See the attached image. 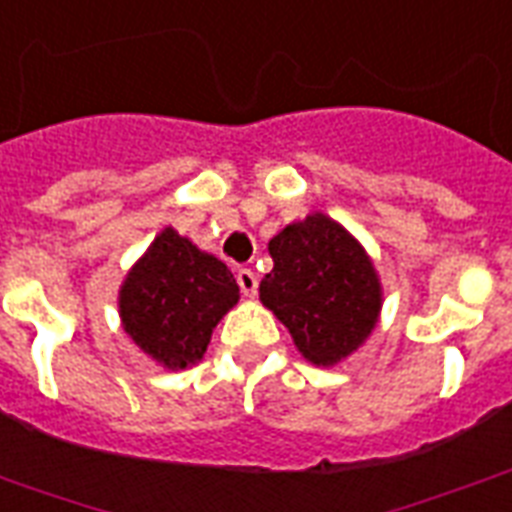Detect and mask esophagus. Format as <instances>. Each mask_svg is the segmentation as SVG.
<instances>
[{
	"label": "esophagus",
	"instance_id": "34e87169",
	"mask_svg": "<svg viewBox=\"0 0 512 512\" xmlns=\"http://www.w3.org/2000/svg\"><path fill=\"white\" fill-rule=\"evenodd\" d=\"M236 282H239L241 292L247 295V298H255L257 295V273L252 268H239L236 273Z\"/></svg>",
	"mask_w": 512,
	"mask_h": 512
}]
</instances>
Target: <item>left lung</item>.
<instances>
[{
    "label": "left lung",
    "instance_id": "left-lung-1",
    "mask_svg": "<svg viewBox=\"0 0 512 512\" xmlns=\"http://www.w3.org/2000/svg\"><path fill=\"white\" fill-rule=\"evenodd\" d=\"M273 271L260 282L300 354L314 365L349 357L381 311V287L365 249L325 214L292 222L268 244Z\"/></svg>",
    "mask_w": 512,
    "mask_h": 512
}]
</instances>
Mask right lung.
I'll use <instances>...</instances> for the list:
<instances>
[{
	"mask_svg": "<svg viewBox=\"0 0 512 512\" xmlns=\"http://www.w3.org/2000/svg\"><path fill=\"white\" fill-rule=\"evenodd\" d=\"M236 303L228 265L166 228L126 276L120 317L144 354L182 370L204 357L212 330Z\"/></svg>",
	"mask_w": 512,
	"mask_h": 512,
	"instance_id": "right-lung-1",
	"label": "right lung"
}]
</instances>
